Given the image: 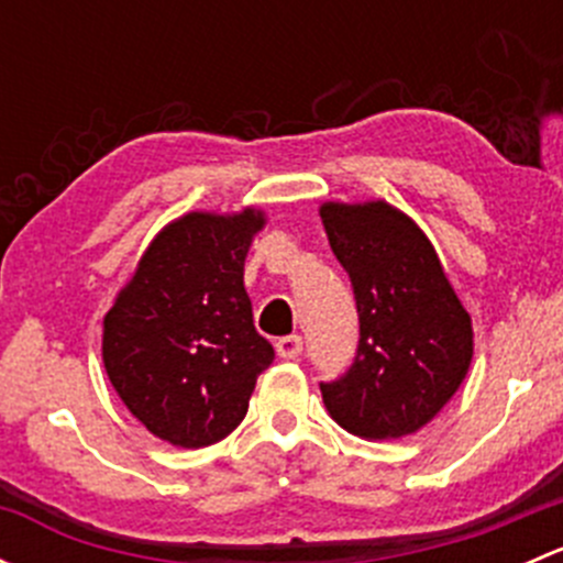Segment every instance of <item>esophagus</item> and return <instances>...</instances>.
I'll list each match as a JSON object with an SVG mask.
<instances>
[{"label":"esophagus","instance_id":"obj_1","mask_svg":"<svg viewBox=\"0 0 563 563\" xmlns=\"http://www.w3.org/2000/svg\"><path fill=\"white\" fill-rule=\"evenodd\" d=\"M275 349L280 360H297V356L302 354V338H299V334H288V338L277 340Z\"/></svg>","mask_w":563,"mask_h":563}]
</instances>
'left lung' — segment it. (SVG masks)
<instances>
[{
    "mask_svg": "<svg viewBox=\"0 0 563 563\" xmlns=\"http://www.w3.org/2000/svg\"><path fill=\"white\" fill-rule=\"evenodd\" d=\"M329 245L354 286L360 345L321 384L334 422L367 441L417 433L452 400L474 356L471 316L417 223L387 201L321 209Z\"/></svg>",
    "mask_w": 563,
    "mask_h": 563,
    "instance_id": "1",
    "label": "left lung"
}]
</instances>
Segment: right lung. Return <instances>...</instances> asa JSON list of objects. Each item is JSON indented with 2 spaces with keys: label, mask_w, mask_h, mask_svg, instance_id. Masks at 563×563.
Wrapping results in <instances>:
<instances>
[{
  "label": "right lung",
  "mask_w": 563,
  "mask_h": 563,
  "mask_svg": "<svg viewBox=\"0 0 563 563\" xmlns=\"http://www.w3.org/2000/svg\"><path fill=\"white\" fill-rule=\"evenodd\" d=\"M264 223L253 207L181 214L150 242L103 318L113 389L152 435L181 450L225 439L275 360L245 291L247 250Z\"/></svg>",
  "instance_id": "add662e5"
}]
</instances>
